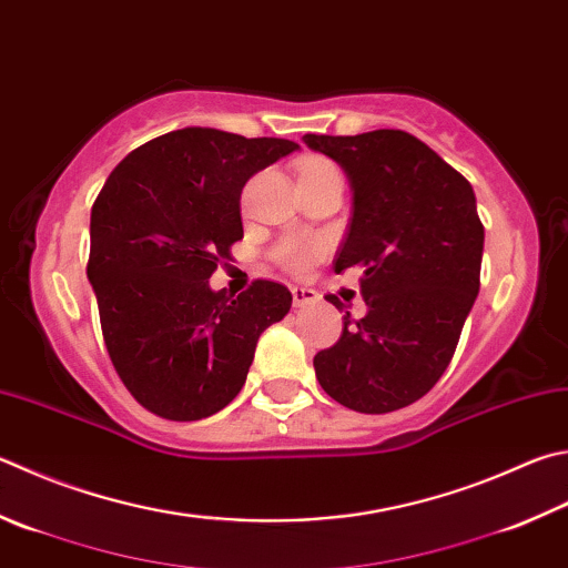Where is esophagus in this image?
<instances>
[{
  "mask_svg": "<svg viewBox=\"0 0 568 568\" xmlns=\"http://www.w3.org/2000/svg\"><path fill=\"white\" fill-rule=\"evenodd\" d=\"M292 296H294V306H308L318 302V294L314 288H306V286H294Z\"/></svg>",
  "mask_w": 568,
  "mask_h": 568,
  "instance_id": "obj_1",
  "label": "esophagus"
}]
</instances>
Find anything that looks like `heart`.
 Segmentation results:
<instances>
[{"label":"heart","instance_id":"heart-1","mask_svg":"<svg viewBox=\"0 0 568 568\" xmlns=\"http://www.w3.org/2000/svg\"><path fill=\"white\" fill-rule=\"evenodd\" d=\"M298 178H341V170L331 163V160L324 158H312L306 160L298 170ZM316 256V250L312 244H288V247L282 250L280 260L288 266V270H304Z\"/></svg>","mask_w":568,"mask_h":568}]
</instances>
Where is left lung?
<instances>
[{"label":"left lung","mask_w":568,"mask_h":568,"mask_svg":"<svg viewBox=\"0 0 568 568\" xmlns=\"http://www.w3.org/2000/svg\"><path fill=\"white\" fill-rule=\"evenodd\" d=\"M344 168L353 192L334 270L361 266L368 312L314 356L331 398L358 413H393L440 381L479 292L485 227L475 190L405 131L304 135ZM338 312L344 304L326 296Z\"/></svg>","instance_id":"obj_1"}]
</instances>
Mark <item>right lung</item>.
<instances>
[{"label": "right lung", "mask_w": 568, "mask_h": 568, "mask_svg": "<svg viewBox=\"0 0 568 568\" xmlns=\"http://www.w3.org/2000/svg\"><path fill=\"white\" fill-rule=\"evenodd\" d=\"M296 148L183 128L125 155L95 197L85 274L118 376L151 413L202 420L222 410L247 381L262 331L292 308L276 282L256 280L234 298L210 276L244 237V183Z\"/></svg>", "instance_id": "add662e5"}]
</instances>
